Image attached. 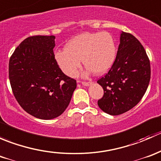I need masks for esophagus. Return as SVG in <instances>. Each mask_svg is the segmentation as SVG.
Listing matches in <instances>:
<instances>
[{
  "instance_id": "obj_1",
  "label": "esophagus",
  "mask_w": 161,
  "mask_h": 161,
  "mask_svg": "<svg viewBox=\"0 0 161 161\" xmlns=\"http://www.w3.org/2000/svg\"><path fill=\"white\" fill-rule=\"evenodd\" d=\"M91 84H92V82H82V85L84 86H90Z\"/></svg>"
}]
</instances>
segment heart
<instances>
[{
	"label": "heart",
	"instance_id": "obj_1",
	"mask_svg": "<svg viewBox=\"0 0 161 161\" xmlns=\"http://www.w3.org/2000/svg\"><path fill=\"white\" fill-rule=\"evenodd\" d=\"M116 48L112 36L108 32H84L72 38L65 49L55 53V59L63 72L75 76L82 65L87 66L85 75L93 71L97 75L106 73L115 60Z\"/></svg>",
	"mask_w": 161,
	"mask_h": 161
}]
</instances>
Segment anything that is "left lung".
Returning <instances> with one entry per match:
<instances>
[{"mask_svg": "<svg viewBox=\"0 0 161 161\" xmlns=\"http://www.w3.org/2000/svg\"><path fill=\"white\" fill-rule=\"evenodd\" d=\"M150 80V64L140 42L121 32L116 59L106 75L97 81L103 96L97 103L111 115L129 111L141 100Z\"/></svg>", "mask_w": 161, "mask_h": 161, "instance_id": "obj_1", "label": "left lung"}]
</instances>
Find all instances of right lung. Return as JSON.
<instances>
[{
    "label": "right lung",
    "instance_id": "obj_1",
    "mask_svg": "<svg viewBox=\"0 0 161 161\" xmlns=\"http://www.w3.org/2000/svg\"><path fill=\"white\" fill-rule=\"evenodd\" d=\"M54 36L24 40L9 61V80L14 97L27 113L50 120L66 110L76 81L65 75L53 54Z\"/></svg>",
    "mask_w": 161,
    "mask_h": 161
}]
</instances>
